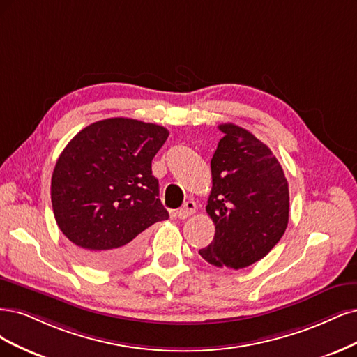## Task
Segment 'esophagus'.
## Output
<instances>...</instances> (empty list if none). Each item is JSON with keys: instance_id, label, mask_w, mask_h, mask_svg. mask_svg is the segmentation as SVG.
Returning <instances> with one entry per match:
<instances>
[{"instance_id": "1", "label": "esophagus", "mask_w": 357, "mask_h": 357, "mask_svg": "<svg viewBox=\"0 0 357 357\" xmlns=\"http://www.w3.org/2000/svg\"><path fill=\"white\" fill-rule=\"evenodd\" d=\"M195 209H197L195 203L192 200H188V202L183 203L182 208L178 211V218H181V220H185V218L191 216L195 212Z\"/></svg>"}]
</instances>
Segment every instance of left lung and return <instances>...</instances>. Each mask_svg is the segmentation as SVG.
<instances>
[{"instance_id": "obj_1", "label": "left lung", "mask_w": 357, "mask_h": 357, "mask_svg": "<svg viewBox=\"0 0 357 357\" xmlns=\"http://www.w3.org/2000/svg\"><path fill=\"white\" fill-rule=\"evenodd\" d=\"M211 160L212 191L206 212L215 224L212 243L200 249L215 267L245 268L278 245L289 221V188L271 149L233 123Z\"/></svg>"}]
</instances>
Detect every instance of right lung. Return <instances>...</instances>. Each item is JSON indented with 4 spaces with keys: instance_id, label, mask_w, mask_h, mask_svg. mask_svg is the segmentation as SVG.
<instances>
[{
    "instance_id": "right-lung-1",
    "label": "right lung",
    "mask_w": 357,
    "mask_h": 357,
    "mask_svg": "<svg viewBox=\"0 0 357 357\" xmlns=\"http://www.w3.org/2000/svg\"><path fill=\"white\" fill-rule=\"evenodd\" d=\"M167 136L163 126L107 119L78 132L57 158L54 220L90 266H128L141 254L145 229L169 218L151 169Z\"/></svg>"
}]
</instances>
